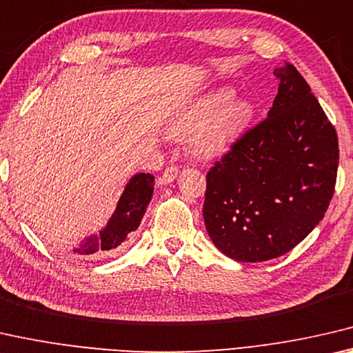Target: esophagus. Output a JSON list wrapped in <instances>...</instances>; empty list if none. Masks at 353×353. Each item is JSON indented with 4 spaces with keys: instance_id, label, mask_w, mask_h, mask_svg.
<instances>
[{
    "instance_id": "1",
    "label": "esophagus",
    "mask_w": 353,
    "mask_h": 353,
    "mask_svg": "<svg viewBox=\"0 0 353 353\" xmlns=\"http://www.w3.org/2000/svg\"><path fill=\"white\" fill-rule=\"evenodd\" d=\"M176 176H178V167L170 165V167H167V169L163 172V175L159 176V183L167 186V184L173 183V180H175Z\"/></svg>"
}]
</instances>
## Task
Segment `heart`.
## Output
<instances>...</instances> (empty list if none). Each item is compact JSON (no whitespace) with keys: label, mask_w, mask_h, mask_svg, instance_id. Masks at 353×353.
Returning <instances> with one entry per match:
<instances>
[{"label":"heart","mask_w":353,"mask_h":353,"mask_svg":"<svg viewBox=\"0 0 353 353\" xmlns=\"http://www.w3.org/2000/svg\"><path fill=\"white\" fill-rule=\"evenodd\" d=\"M234 90L219 88L189 101L169 119L167 134L188 137L194 158L212 161L227 154L250 125L255 109L247 98H234Z\"/></svg>","instance_id":"heart-1"}]
</instances>
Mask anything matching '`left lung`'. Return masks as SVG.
<instances>
[{
  "mask_svg": "<svg viewBox=\"0 0 353 353\" xmlns=\"http://www.w3.org/2000/svg\"><path fill=\"white\" fill-rule=\"evenodd\" d=\"M279 94L206 175L203 219L223 255L268 261L302 242L334 192L338 136L292 63L275 68Z\"/></svg>",
  "mask_w": 353,
  "mask_h": 353,
  "instance_id": "8db88e82",
  "label": "left lung"
}]
</instances>
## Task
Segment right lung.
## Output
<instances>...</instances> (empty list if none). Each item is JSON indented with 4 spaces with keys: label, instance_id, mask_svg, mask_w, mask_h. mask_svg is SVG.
<instances>
[{
    "label": "right lung",
    "instance_id": "add662e5",
    "mask_svg": "<svg viewBox=\"0 0 353 353\" xmlns=\"http://www.w3.org/2000/svg\"><path fill=\"white\" fill-rule=\"evenodd\" d=\"M153 189L154 176L152 173H136L134 176H131L106 227L98 234L88 236L79 247L73 248L74 255L98 259L115 250L126 239V236L141 225L152 200Z\"/></svg>",
    "mask_w": 353,
    "mask_h": 353
}]
</instances>
